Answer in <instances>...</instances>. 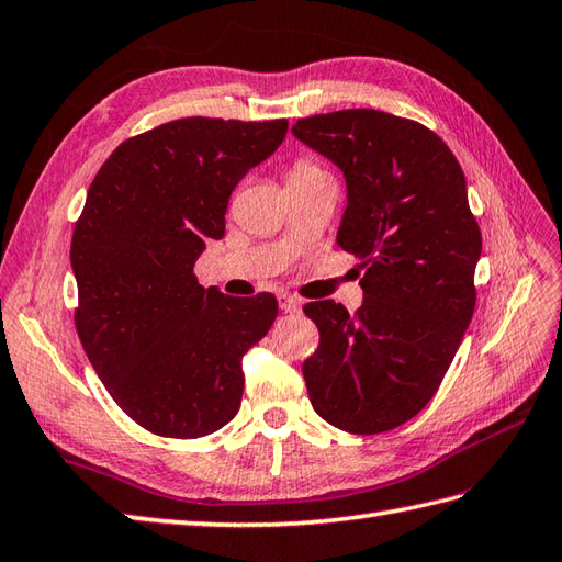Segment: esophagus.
<instances>
[{
    "label": "esophagus",
    "mask_w": 562,
    "mask_h": 562,
    "mask_svg": "<svg viewBox=\"0 0 562 562\" xmlns=\"http://www.w3.org/2000/svg\"><path fill=\"white\" fill-rule=\"evenodd\" d=\"M279 305H281L283 313H301V307H303V303L297 301V297L285 295V293L279 297Z\"/></svg>",
    "instance_id": "obj_1"
}]
</instances>
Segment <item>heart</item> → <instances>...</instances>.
<instances>
[{"mask_svg": "<svg viewBox=\"0 0 562 562\" xmlns=\"http://www.w3.org/2000/svg\"><path fill=\"white\" fill-rule=\"evenodd\" d=\"M324 172L319 166H315L313 160H297V164L291 168L289 172V180H303V178H313Z\"/></svg>", "mask_w": 562, "mask_h": 562, "instance_id": "heart-1", "label": "heart"}]
</instances>
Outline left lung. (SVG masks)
Masks as SVG:
<instances>
[{
    "label": "left lung",
    "mask_w": 562,
    "mask_h": 562,
    "mask_svg": "<svg viewBox=\"0 0 562 562\" xmlns=\"http://www.w3.org/2000/svg\"><path fill=\"white\" fill-rule=\"evenodd\" d=\"M293 134L339 166L348 204L336 243L360 259L363 305L307 303L319 346L310 402L334 428L375 435L426 406L476 307L481 231L459 160L438 134L380 110L297 120Z\"/></svg>",
    "instance_id": "left-lung-1"
}]
</instances>
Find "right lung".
I'll use <instances>...</instances> for the list:
<instances>
[{"mask_svg":"<svg viewBox=\"0 0 562 562\" xmlns=\"http://www.w3.org/2000/svg\"><path fill=\"white\" fill-rule=\"evenodd\" d=\"M285 130L289 120H172L122 142L86 194L71 238L74 324L115 404L164 438L233 420L243 356L279 315L271 293L199 285L194 261L223 238L235 184Z\"/></svg>","mask_w":562,"mask_h":562,"instance_id":"1","label":"right lung"}]
</instances>
